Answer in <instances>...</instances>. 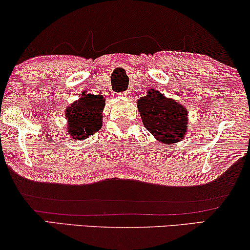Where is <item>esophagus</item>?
I'll list each match as a JSON object with an SVG mask.
<instances>
[{"instance_id": "esophagus-1", "label": "esophagus", "mask_w": 250, "mask_h": 250, "mask_svg": "<svg viewBox=\"0 0 250 250\" xmlns=\"http://www.w3.org/2000/svg\"><path fill=\"white\" fill-rule=\"evenodd\" d=\"M118 95H119V96H121V97H126L129 95V93H128V91H121V93H119Z\"/></svg>"}]
</instances>
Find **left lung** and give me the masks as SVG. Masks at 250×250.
I'll use <instances>...</instances> for the list:
<instances>
[{
    "mask_svg": "<svg viewBox=\"0 0 250 250\" xmlns=\"http://www.w3.org/2000/svg\"><path fill=\"white\" fill-rule=\"evenodd\" d=\"M137 106L145 128L159 142L174 144L187 133V108L164 97L161 91L149 89L146 96L139 98Z\"/></svg>",
    "mask_w": 250,
    "mask_h": 250,
    "instance_id": "1",
    "label": "left lung"
}]
</instances>
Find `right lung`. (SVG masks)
<instances>
[{
  "instance_id": "obj_1",
  "label": "right lung",
  "mask_w": 250,
  "mask_h": 250,
  "mask_svg": "<svg viewBox=\"0 0 250 250\" xmlns=\"http://www.w3.org/2000/svg\"><path fill=\"white\" fill-rule=\"evenodd\" d=\"M105 100L101 95L83 94L79 101L66 110L68 132L73 139L82 140L102 128V111Z\"/></svg>"
}]
</instances>
